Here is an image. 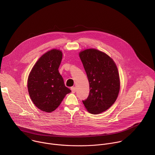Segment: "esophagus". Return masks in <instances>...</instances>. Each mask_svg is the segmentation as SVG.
Masks as SVG:
<instances>
[{"label": "esophagus", "mask_w": 155, "mask_h": 155, "mask_svg": "<svg viewBox=\"0 0 155 155\" xmlns=\"http://www.w3.org/2000/svg\"><path fill=\"white\" fill-rule=\"evenodd\" d=\"M71 91H72V92L73 93H75V91H76V88L75 87H71Z\"/></svg>", "instance_id": "1"}]
</instances>
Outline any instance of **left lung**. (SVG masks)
I'll return each instance as SVG.
<instances>
[{"label": "left lung", "instance_id": "obj_1", "mask_svg": "<svg viewBox=\"0 0 155 155\" xmlns=\"http://www.w3.org/2000/svg\"><path fill=\"white\" fill-rule=\"evenodd\" d=\"M90 84V94L82 101L90 113L101 114L111 107L118 96L120 77L117 65L107 54L96 49L79 53Z\"/></svg>", "mask_w": 155, "mask_h": 155}]
</instances>
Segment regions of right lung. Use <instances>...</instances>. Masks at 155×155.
<instances>
[{"label": "right lung", "instance_id": "1", "mask_svg": "<svg viewBox=\"0 0 155 155\" xmlns=\"http://www.w3.org/2000/svg\"><path fill=\"white\" fill-rule=\"evenodd\" d=\"M62 53L56 49L42 55L34 65L28 77V88L35 105L46 112H52L65 95L71 92L66 87L58 68Z\"/></svg>", "mask_w": 155, "mask_h": 155}]
</instances>
